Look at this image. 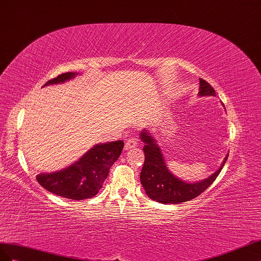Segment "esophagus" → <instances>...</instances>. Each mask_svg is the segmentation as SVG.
I'll use <instances>...</instances> for the list:
<instances>
[{
  "label": "esophagus",
  "instance_id": "esophagus-1",
  "mask_svg": "<svg viewBox=\"0 0 261 261\" xmlns=\"http://www.w3.org/2000/svg\"><path fill=\"white\" fill-rule=\"evenodd\" d=\"M138 146V140L136 138H131L126 140V142L124 144V148L125 150H129V148H133Z\"/></svg>",
  "mask_w": 261,
  "mask_h": 261
}]
</instances>
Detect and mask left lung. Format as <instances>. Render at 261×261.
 <instances>
[{"instance_id": "left-lung-1", "label": "left lung", "mask_w": 261, "mask_h": 261, "mask_svg": "<svg viewBox=\"0 0 261 261\" xmlns=\"http://www.w3.org/2000/svg\"><path fill=\"white\" fill-rule=\"evenodd\" d=\"M199 96L217 95H215L214 88L207 82L200 79ZM140 138L145 144L143 147L145 160L140 175L141 184H142L148 198L161 203L177 204L190 201L201 195L217 179L228 156L226 155L217 172L207 177L206 179L198 182H187L175 177L167 169L161 148L156 143L155 139L150 135V132L144 129L141 132Z\"/></svg>"}]
</instances>
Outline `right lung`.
Segmentation results:
<instances>
[{"label":"right lung","mask_w":261,"mask_h":261,"mask_svg":"<svg viewBox=\"0 0 261 261\" xmlns=\"http://www.w3.org/2000/svg\"><path fill=\"white\" fill-rule=\"evenodd\" d=\"M77 73L66 72L48 81L46 85L63 83ZM123 141L96 144L71 166L55 173L39 174L36 179L42 187L60 197L84 200L98 193L109 174L110 167L121 155Z\"/></svg>","instance_id":"add662e5"}]
</instances>
